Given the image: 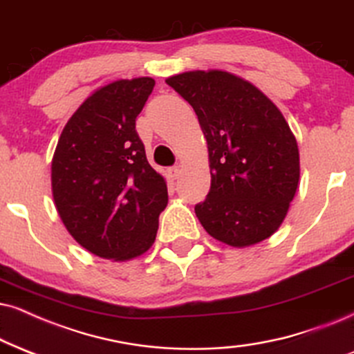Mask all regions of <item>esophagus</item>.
<instances>
[{"instance_id": "obj_1", "label": "esophagus", "mask_w": 354, "mask_h": 354, "mask_svg": "<svg viewBox=\"0 0 354 354\" xmlns=\"http://www.w3.org/2000/svg\"><path fill=\"white\" fill-rule=\"evenodd\" d=\"M167 176H169V178H172V180H176V178L180 177V167H178V165L169 167L167 169Z\"/></svg>"}]
</instances>
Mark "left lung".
I'll list each match as a JSON object with an SVG mask.
<instances>
[{
	"label": "left lung",
	"mask_w": 354,
	"mask_h": 354,
	"mask_svg": "<svg viewBox=\"0 0 354 354\" xmlns=\"http://www.w3.org/2000/svg\"><path fill=\"white\" fill-rule=\"evenodd\" d=\"M165 82L192 104L207 139L212 185L195 205L205 231L233 248L272 236L300 178L297 139L281 110L225 71H190Z\"/></svg>",
	"instance_id": "8db88e82"
}]
</instances>
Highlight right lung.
<instances>
[{
	"mask_svg": "<svg viewBox=\"0 0 354 354\" xmlns=\"http://www.w3.org/2000/svg\"><path fill=\"white\" fill-rule=\"evenodd\" d=\"M154 78L100 86L64 126L54 157L52 197L71 236L91 254L129 261L156 241L167 207L165 178L151 167L136 118Z\"/></svg>",
	"mask_w": 354,
	"mask_h": 354,
	"instance_id": "obj_1",
	"label": "right lung"
}]
</instances>
